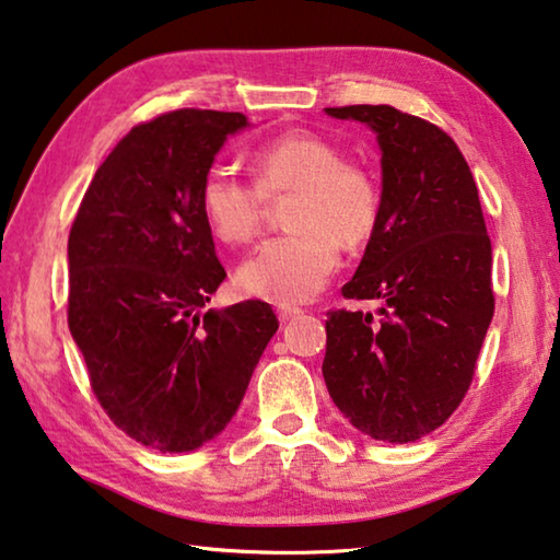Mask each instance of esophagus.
I'll return each mask as SVG.
<instances>
[{
    "label": "esophagus",
    "mask_w": 560,
    "mask_h": 560,
    "mask_svg": "<svg viewBox=\"0 0 560 560\" xmlns=\"http://www.w3.org/2000/svg\"><path fill=\"white\" fill-rule=\"evenodd\" d=\"M302 315V310L295 307V305H278V317L282 319V323H288V319Z\"/></svg>",
    "instance_id": "1"
}]
</instances>
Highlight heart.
Wrapping results in <instances>:
<instances>
[{"mask_svg":"<svg viewBox=\"0 0 560 560\" xmlns=\"http://www.w3.org/2000/svg\"><path fill=\"white\" fill-rule=\"evenodd\" d=\"M255 183L228 168L200 178L198 208L220 243L243 245L260 231L265 203L292 194L290 233L268 237L235 272L245 295L272 302L315 298L340 265V243L360 247L377 231L380 183L332 141L313 131H288L250 153Z\"/></svg>","mask_w":560,"mask_h":560,"instance_id":"1","label":"heart"}]
</instances>
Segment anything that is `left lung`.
Instances as JSON below:
<instances>
[{
  "instance_id": "8db88e82",
  "label": "left lung",
  "mask_w": 560,
  "mask_h": 560,
  "mask_svg": "<svg viewBox=\"0 0 560 560\" xmlns=\"http://www.w3.org/2000/svg\"><path fill=\"white\" fill-rule=\"evenodd\" d=\"M377 133L382 213L350 300L370 313H327L323 374L350 424L377 442L434 432L462 405L493 317L491 241L479 188L442 128L394 106L325 108Z\"/></svg>"
}]
</instances>
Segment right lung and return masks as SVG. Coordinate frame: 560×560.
<instances>
[{"label":"right lung","instance_id":"obj_1","mask_svg":"<svg viewBox=\"0 0 560 560\" xmlns=\"http://www.w3.org/2000/svg\"><path fill=\"white\" fill-rule=\"evenodd\" d=\"M243 114L178 108L133 126L69 233V329L108 419L155 452L228 427L278 329L268 302L208 310L225 280L198 186Z\"/></svg>","mask_w":560,"mask_h":560}]
</instances>
